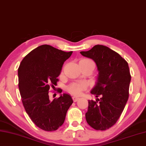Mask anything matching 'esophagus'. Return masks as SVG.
<instances>
[{"mask_svg":"<svg viewBox=\"0 0 146 146\" xmlns=\"http://www.w3.org/2000/svg\"><path fill=\"white\" fill-rule=\"evenodd\" d=\"M72 98H73V100L74 102H76L80 99L78 97H76V96H73Z\"/></svg>","mask_w":146,"mask_h":146,"instance_id":"1","label":"esophagus"}]
</instances>
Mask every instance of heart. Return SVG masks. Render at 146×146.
<instances>
[{
    "label": "heart",
    "mask_w": 146,
    "mask_h": 146,
    "mask_svg": "<svg viewBox=\"0 0 146 146\" xmlns=\"http://www.w3.org/2000/svg\"><path fill=\"white\" fill-rule=\"evenodd\" d=\"M80 62H83L85 63L92 65L94 68H95V64L93 61L89 59H83L80 60ZM87 88V84L84 82H75L71 84L68 87L67 90L70 94L73 95H80L81 94L82 91Z\"/></svg>",
    "instance_id": "1"
}]
</instances>
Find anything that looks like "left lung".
I'll use <instances>...</instances> for the list:
<instances>
[{"label":"left lung","instance_id":"obj_1","mask_svg":"<svg viewBox=\"0 0 146 146\" xmlns=\"http://www.w3.org/2000/svg\"><path fill=\"white\" fill-rule=\"evenodd\" d=\"M80 54L94 60L99 72L90 91L97 98L88 100L85 118L95 130H105L116 123L128 101L131 80L128 62L115 51L101 45Z\"/></svg>","mask_w":146,"mask_h":146}]
</instances>
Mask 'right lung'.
Listing matches in <instances>:
<instances>
[{"label":"right lung","instance_id":"right-lung-1","mask_svg":"<svg viewBox=\"0 0 146 146\" xmlns=\"http://www.w3.org/2000/svg\"><path fill=\"white\" fill-rule=\"evenodd\" d=\"M72 53L42 45L28 53L19 66L18 85L23 104L32 121L45 131L56 130L63 124L73 102L66 93L52 101L48 96L50 86L57 85L62 65Z\"/></svg>","mask_w":146,"mask_h":146}]
</instances>
